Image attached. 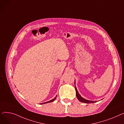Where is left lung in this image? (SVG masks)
Here are the masks:
<instances>
[{
    "mask_svg": "<svg viewBox=\"0 0 124 124\" xmlns=\"http://www.w3.org/2000/svg\"><path fill=\"white\" fill-rule=\"evenodd\" d=\"M75 90H76V96H77V98L78 99V100L80 102L86 103H93L94 102H96V101H90L86 100L85 99H83V97H82L81 96V95L79 94V93H78V91H77V88H76L75 86Z\"/></svg>",
    "mask_w": 124,
    "mask_h": 124,
    "instance_id": "left-lung-1",
    "label": "left lung"
}]
</instances>
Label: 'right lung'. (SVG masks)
<instances>
[{
    "label": "right lung",
    "instance_id": "obj_1",
    "mask_svg": "<svg viewBox=\"0 0 124 124\" xmlns=\"http://www.w3.org/2000/svg\"><path fill=\"white\" fill-rule=\"evenodd\" d=\"M56 97H57V96L55 97V98L54 99H53V100H52L51 101H47V102H44V103H42V104H44V103H48V102H52V101H55V100L56 99Z\"/></svg>",
    "mask_w": 124,
    "mask_h": 124
}]
</instances>
